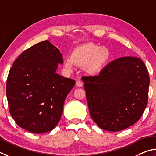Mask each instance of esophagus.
Returning a JSON list of instances; mask_svg holds the SVG:
<instances>
[{
    "instance_id": "esophagus-1",
    "label": "esophagus",
    "mask_w": 156,
    "mask_h": 156,
    "mask_svg": "<svg viewBox=\"0 0 156 156\" xmlns=\"http://www.w3.org/2000/svg\"><path fill=\"white\" fill-rule=\"evenodd\" d=\"M76 86L77 87H80V88H81V87L83 86V82L80 80H78L76 81Z\"/></svg>"
}]
</instances>
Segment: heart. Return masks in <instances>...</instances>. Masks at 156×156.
Returning <instances> with one entry per match:
<instances>
[{
  "label": "heart",
  "mask_w": 156,
  "mask_h": 156,
  "mask_svg": "<svg viewBox=\"0 0 156 156\" xmlns=\"http://www.w3.org/2000/svg\"><path fill=\"white\" fill-rule=\"evenodd\" d=\"M110 57L107 48L101 47L93 43H88L76 47L70 55V59L64 60V67L71 71L74 64L85 66V70L90 75H97L103 69Z\"/></svg>",
  "instance_id": "1"
}]
</instances>
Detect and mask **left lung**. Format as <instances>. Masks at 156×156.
<instances>
[{
    "mask_svg": "<svg viewBox=\"0 0 156 156\" xmlns=\"http://www.w3.org/2000/svg\"><path fill=\"white\" fill-rule=\"evenodd\" d=\"M90 116L101 129L119 132L143 115L148 101L149 76L141 59L122 57L99 75L82 76Z\"/></svg>",
    "mask_w": 156,
    "mask_h": 156,
    "instance_id": "1",
    "label": "left lung"
}]
</instances>
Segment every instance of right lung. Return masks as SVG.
Returning <instances> with one entry per match:
<instances>
[{"label": "right lung", "instance_id": "1", "mask_svg": "<svg viewBox=\"0 0 156 156\" xmlns=\"http://www.w3.org/2000/svg\"><path fill=\"white\" fill-rule=\"evenodd\" d=\"M62 55L48 40L23 51L7 80L9 112L19 127L29 132L53 130L63 112L66 97L75 81L56 73Z\"/></svg>", "mask_w": 156, "mask_h": 156}]
</instances>
